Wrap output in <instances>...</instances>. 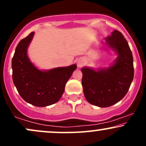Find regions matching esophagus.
<instances>
[{
	"instance_id": "obj_1",
	"label": "esophagus",
	"mask_w": 146,
	"mask_h": 146,
	"mask_svg": "<svg viewBox=\"0 0 146 146\" xmlns=\"http://www.w3.org/2000/svg\"><path fill=\"white\" fill-rule=\"evenodd\" d=\"M78 66H82V62H78Z\"/></svg>"
}]
</instances>
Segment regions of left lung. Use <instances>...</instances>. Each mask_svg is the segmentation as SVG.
<instances>
[{
    "mask_svg": "<svg viewBox=\"0 0 146 146\" xmlns=\"http://www.w3.org/2000/svg\"><path fill=\"white\" fill-rule=\"evenodd\" d=\"M105 45L117 54L107 68H82V84L88 102L99 107H108L122 100L128 91L134 77L133 57L128 42L115 30L105 38Z\"/></svg>",
    "mask_w": 146,
    "mask_h": 146,
    "instance_id": "1",
    "label": "left lung"
}]
</instances>
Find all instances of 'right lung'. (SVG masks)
<instances>
[{
  "instance_id": "add662e5",
  "label": "right lung",
  "mask_w": 146,
  "mask_h": 146,
  "mask_svg": "<svg viewBox=\"0 0 146 146\" xmlns=\"http://www.w3.org/2000/svg\"><path fill=\"white\" fill-rule=\"evenodd\" d=\"M33 36L34 32H31L16 46L11 61L12 78L18 93L25 102L36 106L44 107L59 101L77 65L38 69L27 56V48Z\"/></svg>"
}]
</instances>
